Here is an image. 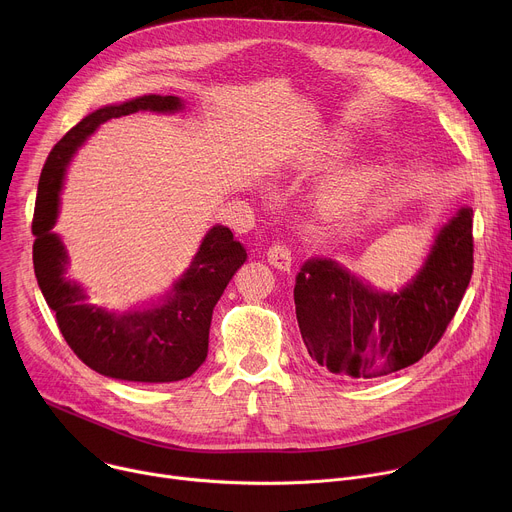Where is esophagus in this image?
Masks as SVG:
<instances>
[{"label":"esophagus","mask_w":512,"mask_h":512,"mask_svg":"<svg viewBox=\"0 0 512 512\" xmlns=\"http://www.w3.org/2000/svg\"><path fill=\"white\" fill-rule=\"evenodd\" d=\"M267 261L273 265V267H277V269H283V271H289V267H291V251H289V247H285V245H271L269 249H267Z\"/></svg>","instance_id":"obj_1"}]
</instances>
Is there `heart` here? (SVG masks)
Listing matches in <instances>:
<instances>
[{"mask_svg":"<svg viewBox=\"0 0 512 512\" xmlns=\"http://www.w3.org/2000/svg\"><path fill=\"white\" fill-rule=\"evenodd\" d=\"M369 190V178L367 176H350L332 182L326 188V200L330 206H348L356 200H360Z\"/></svg>","mask_w":512,"mask_h":512,"instance_id":"heart-1","label":"heart"}]
</instances>
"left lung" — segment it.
I'll list each match as a JSON object with an SVG mask.
<instances>
[{
    "instance_id": "left-lung-1",
    "label": "left lung",
    "mask_w": 512,
    "mask_h": 512,
    "mask_svg": "<svg viewBox=\"0 0 512 512\" xmlns=\"http://www.w3.org/2000/svg\"><path fill=\"white\" fill-rule=\"evenodd\" d=\"M472 208L437 233L397 294L377 291L332 259H308L294 287L296 316L312 360L332 375L377 379L411 367L444 336L474 269Z\"/></svg>"
}]
</instances>
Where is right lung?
Instances as JSON below:
<instances>
[{
  "mask_svg": "<svg viewBox=\"0 0 512 512\" xmlns=\"http://www.w3.org/2000/svg\"><path fill=\"white\" fill-rule=\"evenodd\" d=\"M180 109L178 97L143 95L93 111L54 145L38 182L32 257L42 296L56 312V324L72 352L99 375L119 381L174 383L196 373L208 352L212 310L247 253L231 229L216 225L162 304L141 312H107L89 304L87 291L64 275L68 255L52 231L62 180L72 154L101 123L137 111L176 113Z\"/></svg>",
  "mask_w": 512,
  "mask_h": 512,
  "instance_id": "add662e5",
  "label": "right lung"
}]
</instances>
